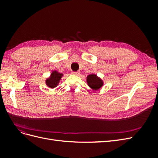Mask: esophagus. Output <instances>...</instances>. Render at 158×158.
<instances>
[{"label": "esophagus", "instance_id": "1", "mask_svg": "<svg viewBox=\"0 0 158 158\" xmlns=\"http://www.w3.org/2000/svg\"><path fill=\"white\" fill-rule=\"evenodd\" d=\"M80 72L79 71H77V72H73V74L74 75H76V76H78L80 74Z\"/></svg>", "mask_w": 158, "mask_h": 158}]
</instances>
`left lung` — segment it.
Masks as SVG:
<instances>
[{
    "label": "left lung",
    "mask_w": 158,
    "mask_h": 158,
    "mask_svg": "<svg viewBox=\"0 0 158 158\" xmlns=\"http://www.w3.org/2000/svg\"><path fill=\"white\" fill-rule=\"evenodd\" d=\"M87 83L94 90H98L101 88L103 84L102 79L98 77L95 74H89L87 76Z\"/></svg>",
    "instance_id": "1"
}]
</instances>
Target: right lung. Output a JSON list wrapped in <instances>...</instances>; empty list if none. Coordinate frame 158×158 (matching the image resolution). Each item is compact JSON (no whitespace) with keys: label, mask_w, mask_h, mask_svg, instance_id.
<instances>
[{"label":"right lung","mask_w":158,"mask_h":158,"mask_svg":"<svg viewBox=\"0 0 158 158\" xmlns=\"http://www.w3.org/2000/svg\"><path fill=\"white\" fill-rule=\"evenodd\" d=\"M62 76H63V74L59 73L56 70L52 72L50 77L46 80L47 85L51 88H54L56 87L60 82Z\"/></svg>","instance_id":"right-lung-1"}]
</instances>
